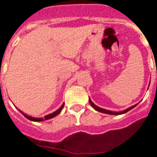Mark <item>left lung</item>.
<instances>
[{
  "instance_id": "8db88e82",
  "label": "left lung",
  "mask_w": 157,
  "mask_h": 157,
  "mask_svg": "<svg viewBox=\"0 0 157 157\" xmlns=\"http://www.w3.org/2000/svg\"><path fill=\"white\" fill-rule=\"evenodd\" d=\"M89 101H90V103L91 106L94 108V109H95L96 111H98V112H102V113H106V114H110V115H121V114H124V113H126V112H127L128 111H130V109H134V107H136L137 105H138V104H136L135 105H133V106L130 107V108H128L127 109H126V110L123 111V112H112V111H109V110H106V109H101V108H100V107L97 106V105H94V103L92 102V101L90 100V98L89 99Z\"/></svg>"
}]
</instances>
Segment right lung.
Returning a JSON list of instances; mask_svg holds the SVG:
<instances>
[{"label": "right lung", "instance_id": "add662e5", "mask_svg": "<svg viewBox=\"0 0 157 157\" xmlns=\"http://www.w3.org/2000/svg\"><path fill=\"white\" fill-rule=\"evenodd\" d=\"M63 106H64V104H63V105H61V107H60V108H59V109H57V110L56 111V112H52V113H51V114H49V115H47V116H45V117H44V119H43V118H34V117H31V116H27V114H25V113H23V112H21V111L20 110H19V112H21L22 114L23 115V116H25V117L27 118V119H28V120H31V121H35V122H39V121H42V120H49V119H52V118H53V117H55V116H57L58 114H59V112H61V110H62V109H63Z\"/></svg>", "mask_w": 157, "mask_h": 157}]
</instances>
